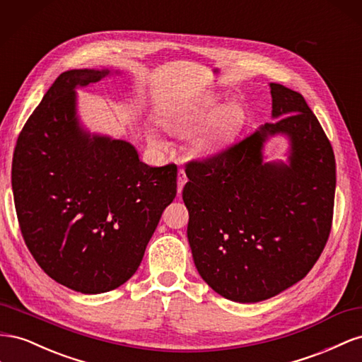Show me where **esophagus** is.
I'll return each mask as SVG.
<instances>
[{
	"mask_svg": "<svg viewBox=\"0 0 362 362\" xmlns=\"http://www.w3.org/2000/svg\"><path fill=\"white\" fill-rule=\"evenodd\" d=\"M185 183H187V174H185L183 170H179V173H177V192L179 194H182Z\"/></svg>",
	"mask_w": 362,
	"mask_h": 362,
	"instance_id": "34e87169",
	"label": "esophagus"
}]
</instances>
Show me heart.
Masks as SVG:
<instances>
[{"mask_svg":"<svg viewBox=\"0 0 362 362\" xmlns=\"http://www.w3.org/2000/svg\"><path fill=\"white\" fill-rule=\"evenodd\" d=\"M216 109V100L211 98L208 101L197 105L195 107L175 110L170 113L168 117L163 118V127L167 129L171 135H175L179 138H187L194 135L203 124L211 117V113ZM230 124H229V115H224L218 122L211 127L208 132H204L203 135L197 139V151L200 154H212L214 151L218 150L227 139L229 135ZM147 141L150 146L159 150L167 148V142L159 135L156 130L150 129L147 132Z\"/></svg>","mask_w":362,"mask_h":362,"instance_id":"1","label":"heart"}]
</instances>
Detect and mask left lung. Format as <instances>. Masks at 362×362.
I'll use <instances>...</instances> for the list:
<instances>
[{
    "label": "left lung",
    "mask_w": 362,
    "mask_h": 362,
    "mask_svg": "<svg viewBox=\"0 0 362 362\" xmlns=\"http://www.w3.org/2000/svg\"><path fill=\"white\" fill-rule=\"evenodd\" d=\"M270 92L274 122L185 170L195 268L215 293L240 303L267 300L302 281L332 224V146L302 94L279 83ZM276 136L288 142L285 161H267L263 153Z\"/></svg>",
    "instance_id": "1"
}]
</instances>
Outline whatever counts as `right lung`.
Returning a JSON list of instances; mask_svg holds the SVG:
<instances>
[{
    "label": "right lung",
    "instance_id": "add662e5",
    "mask_svg": "<svg viewBox=\"0 0 362 362\" xmlns=\"http://www.w3.org/2000/svg\"><path fill=\"white\" fill-rule=\"evenodd\" d=\"M113 74L121 72H62L27 119L12 162L30 253L57 284L83 294L112 291L135 274L177 192L175 165L153 168L130 142L81 122L77 89Z\"/></svg>",
    "mask_w": 362,
    "mask_h": 362
}]
</instances>
